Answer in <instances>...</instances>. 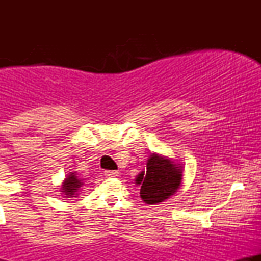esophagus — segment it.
Returning <instances> with one entry per match:
<instances>
[{
	"instance_id": "esophagus-1",
	"label": "esophagus",
	"mask_w": 261,
	"mask_h": 261,
	"mask_svg": "<svg viewBox=\"0 0 261 261\" xmlns=\"http://www.w3.org/2000/svg\"><path fill=\"white\" fill-rule=\"evenodd\" d=\"M104 174H106L108 178H115V176L119 175V172H116V170H106Z\"/></svg>"
}]
</instances>
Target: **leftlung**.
<instances>
[{"label": "left lung", "instance_id": "obj_1", "mask_svg": "<svg viewBox=\"0 0 261 261\" xmlns=\"http://www.w3.org/2000/svg\"><path fill=\"white\" fill-rule=\"evenodd\" d=\"M182 167L168 157L151 154L147 168L136 176V184L141 185L140 196L148 205L160 203L178 190L182 179Z\"/></svg>", "mask_w": 261, "mask_h": 261}]
</instances>
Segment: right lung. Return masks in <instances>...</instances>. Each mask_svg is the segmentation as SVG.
Returning <instances> with one entry per match:
<instances>
[{"label":"right lung","instance_id":"1","mask_svg":"<svg viewBox=\"0 0 261 261\" xmlns=\"http://www.w3.org/2000/svg\"><path fill=\"white\" fill-rule=\"evenodd\" d=\"M83 182L80 178H77L76 173H70L67 175V178L65 179V181L62 182L61 187V193H64L65 197H76L79 195V189L81 188Z\"/></svg>","mask_w":261,"mask_h":261}]
</instances>
